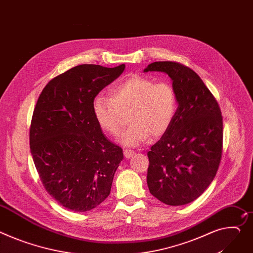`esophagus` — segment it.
I'll list each match as a JSON object with an SVG mask.
<instances>
[{"label": "esophagus", "mask_w": 253, "mask_h": 253, "mask_svg": "<svg viewBox=\"0 0 253 253\" xmlns=\"http://www.w3.org/2000/svg\"><path fill=\"white\" fill-rule=\"evenodd\" d=\"M124 155L126 158H131L134 155V151L133 150H124Z\"/></svg>", "instance_id": "obj_1"}]
</instances>
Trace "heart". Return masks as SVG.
<instances>
[{
	"mask_svg": "<svg viewBox=\"0 0 253 253\" xmlns=\"http://www.w3.org/2000/svg\"><path fill=\"white\" fill-rule=\"evenodd\" d=\"M177 109L173 87L155 83L141 75H132L116 83L109 91V98L96 96L92 103L94 118L102 130L116 135L126 124L131 125L121 135L123 145L135 147L149 138H159L170 127Z\"/></svg>",
	"mask_w": 253,
	"mask_h": 253,
	"instance_id": "1",
	"label": "heart"
}]
</instances>
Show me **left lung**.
<instances>
[{
    "label": "left lung",
    "instance_id": "8db88e82",
    "mask_svg": "<svg viewBox=\"0 0 253 253\" xmlns=\"http://www.w3.org/2000/svg\"><path fill=\"white\" fill-rule=\"evenodd\" d=\"M144 72L166 73L178 103L170 127L148 152V187L166 205H186L216 176L223 150L222 112L200 76L188 67L155 62Z\"/></svg>",
    "mask_w": 253,
    "mask_h": 253
}]
</instances>
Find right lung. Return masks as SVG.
I'll return each instance as SVG.
<instances>
[{
	"mask_svg": "<svg viewBox=\"0 0 253 253\" xmlns=\"http://www.w3.org/2000/svg\"><path fill=\"white\" fill-rule=\"evenodd\" d=\"M125 68L74 67L50 80L38 97L30 152L44 188L68 210L87 211L109 196L124 153L103 134L92 103Z\"/></svg>",
	"mask_w": 253,
	"mask_h": 253,
	"instance_id": "obj_1",
	"label": "right lung"
}]
</instances>
